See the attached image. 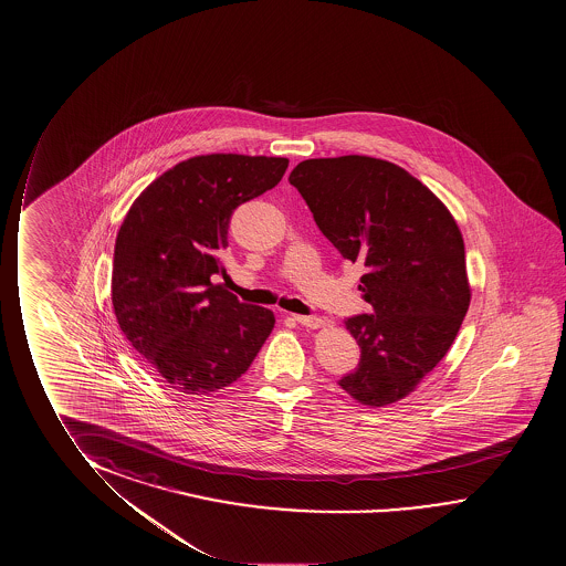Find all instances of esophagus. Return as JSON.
Returning <instances> with one entry per match:
<instances>
[{
  "label": "esophagus",
  "mask_w": 566,
  "mask_h": 566,
  "mask_svg": "<svg viewBox=\"0 0 566 566\" xmlns=\"http://www.w3.org/2000/svg\"><path fill=\"white\" fill-rule=\"evenodd\" d=\"M293 321L298 322L301 326H306V328H321L324 326V321L322 318H316V316H301V314H295L293 316Z\"/></svg>",
  "instance_id": "1"
}]
</instances>
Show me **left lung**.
<instances>
[{"label":"left lung","instance_id":"1","mask_svg":"<svg viewBox=\"0 0 566 566\" xmlns=\"http://www.w3.org/2000/svg\"><path fill=\"white\" fill-rule=\"evenodd\" d=\"M289 181L322 234L365 268L359 291L373 314L346 321L361 359L338 385L359 405H395L446 357L469 311L463 234L448 207L392 161L314 158Z\"/></svg>","mask_w":566,"mask_h":566}]
</instances>
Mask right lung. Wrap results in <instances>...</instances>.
Returning <instances> with one entry per match:
<instances>
[{
  "label": "right lung",
  "instance_id": "obj_1",
  "mask_svg": "<svg viewBox=\"0 0 566 566\" xmlns=\"http://www.w3.org/2000/svg\"><path fill=\"white\" fill-rule=\"evenodd\" d=\"M287 158L207 154L164 171L118 228L111 301L128 344L161 382L209 395L240 379L275 326L214 273L238 205L277 186Z\"/></svg>",
  "mask_w": 566,
  "mask_h": 566
}]
</instances>
